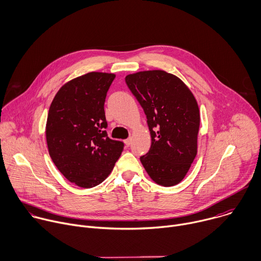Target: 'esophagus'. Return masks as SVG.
I'll use <instances>...</instances> for the list:
<instances>
[{"label": "esophagus", "instance_id": "34e87169", "mask_svg": "<svg viewBox=\"0 0 261 261\" xmlns=\"http://www.w3.org/2000/svg\"><path fill=\"white\" fill-rule=\"evenodd\" d=\"M124 143H125V145H126V146H129V145L132 144V138H128V139L124 140Z\"/></svg>", "mask_w": 261, "mask_h": 261}]
</instances>
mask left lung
<instances>
[{"label": "left lung", "mask_w": 261, "mask_h": 261, "mask_svg": "<svg viewBox=\"0 0 261 261\" xmlns=\"http://www.w3.org/2000/svg\"><path fill=\"white\" fill-rule=\"evenodd\" d=\"M125 83L145 112L151 135V147L140 158L143 167L160 185L180 183L197 152L195 97L178 77L161 70L127 75Z\"/></svg>", "instance_id": "8db88e82"}]
</instances>
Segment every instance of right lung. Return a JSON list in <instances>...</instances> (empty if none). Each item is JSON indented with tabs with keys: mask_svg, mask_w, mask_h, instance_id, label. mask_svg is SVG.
I'll list each match as a JSON object with an SVG mask.
<instances>
[{
	"mask_svg": "<svg viewBox=\"0 0 261 261\" xmlns=\"http://www.w3.org/2000/svg\"><path fill=\"white\" fill-rule=\"evenodd\" d=\"M114 74L91 72L64 86L52 100L46 123L49 155L70 182L82 188L100 184L120 158L124 144L108 137L107 92Z\"/></svg>",
	"mask_w": 261,
	"mask_h": 261,
	"instance_id": "obj_1",
	"label": "right lung"
}]
</instances>
